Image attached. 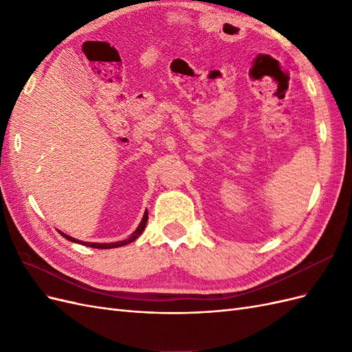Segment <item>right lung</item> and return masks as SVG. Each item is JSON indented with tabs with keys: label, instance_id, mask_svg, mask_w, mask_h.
Instances as JSON below:
<instances>
[{
	"label": "right lung",
	"instance_id": "1",
	"mask_svg": "<svg viewBox=\"0 0 352 352\" xmlns=\"http://www.w3.org/2000/svg\"><path fill=\"white\" fill-rule=\"evenodd\" d=\"M146 221H148V212L145 211V214H144V217H142V221L140 223V226L136 228V230L132 233V236L131 238H127V239H124V241H119V242H111V243H95V242H82V241H78V239H74V238H72V236H69V235H66V233H61V236H65L67 241H72V242H76V243H83V245H87V247H91V248H100V250H109V248H117V247H123V245H126V243H131V242H133L138 236L141 235V233L144 232V229H145V226H146Z\"/></svg>",
	"mask_w": 352,
	"mask_h": 352
}]
</instances>
